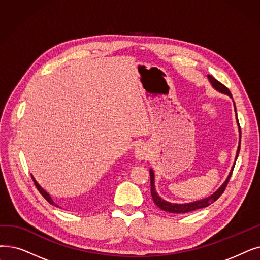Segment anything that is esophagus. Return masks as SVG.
Listing matches in <instances>:
<instances>
[{"label": "esophagus", "instance_id": "esophagus-1", "mask_svg": "<svg viewBox=\"0 0 260 260\" xmlns=\"http://www.w3.org/2000/svg\"><path fill=\"white\" fill-rule=\"evenodd\" d=\"M135 156H136V158H137V159H139V160L146 159V158H148V156H149L148 149H146L144 145L137 146V149L135 150Z\"/></svg>", "mask_w": 260, "mask_h": 260}]
</instances>
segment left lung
<instances>
[{
  "instance_id": "left-lung-1",
  "label": "left lung",
  "mask_w": 260,
  "mask_h": 260,
  "mask_svg": "<svg viewBox=\"0 0 260 260\" xmlns=\"http://www.w3.org/2000/svg\"><path fill=\"white\" fill-rule=\"evenodd\" d=\"M208 78L210 83L212 84V86L216 88L217 90H219V91L223 92V93H226L229 94L231 98H232V93L229 90V88L226 86H224L222 83H220L219 81H217L216 78H214L213 76L211 75H208ZM236 109V108H235ZM237 122L239 123L238 121V118H237ZM239 132H240V136H241V128H240V125H239ZM239 151H240V145L238 146V151H237V155H236V159L237 157H238V154H239ZM233 170L234 168L232 169V171L228 177V179L225 180V183L219 188V190L217 191V192H214L211 197L205 199V200H201V201H198V202H193V203H188V204H172V203H168L166 202L165 200L160 199L159 197L157 196L156 191H155V187H154V172L152 170H150V178H151V196L153 198V201L155 204L159 207L160 209L165 210V211H168V212H172V213H186V212H189V211H193V210H197V209H201V208H204V207H207L209 206L210 204H212L213 202H216L221 196L222 193L224 192L225 188H226L228 184H229V180L233 174Z\"/></svg>"
}]
</instances>
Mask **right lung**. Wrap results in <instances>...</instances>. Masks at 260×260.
<instances>
[{
  "mask_svg": "<svg viewBox=\"0 0 260 260\" xmlns=\"http://www.w3.org/2000/svg\"><path fill=\"white\" fill-rule=\"evenodd\" d=\"M31 179H32V182H34V184H35V186H36V188H37V190L39 191V192H40V194L44 198V199H46L49 203H50V204H52V205H55L56 207H59V206H57V205H56L55 204V203L53 202V200L51 199V197H50V194L48 193V192H46V191H44L38 184H37V182H36V180L35 179H34V177L31 176Z\"/></svg>",
  "mask_w": 260,
  "mask_h": 260,
  "instance_id": "add662e5",
  "label": "right lung"
}]
</instances>
